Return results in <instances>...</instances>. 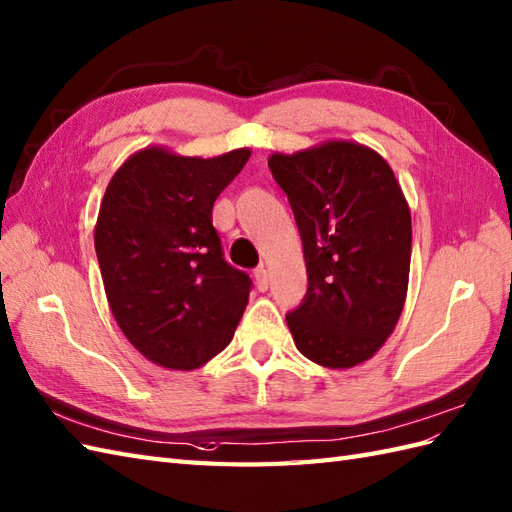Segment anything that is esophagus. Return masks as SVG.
Masks as SVG:
<instances>
[{
	"label": "esophagus",
	"instance_id": "obj_1",
	"mask_svg": "<svg viewBox=\"0 0 512 512\" xmlns=\"http://www.w3.org/2000/svg\"><path fill=\"white\" fill-rule=\"evenodd\" d=\"M255 283H257V290L259 292H266L268 290V270L264 266H259L255 272Z\"/></svg>",
	"mask_w": 512,
	"mask_h": 512
}]
</instances>
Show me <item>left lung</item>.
Listing matches in <instances>:
<instances>
[{
    "mask_svg": "<svg viewBox=\"0 0 512 512\" xmlns=\"http://www.w3.org/2000/svg\"><path fill=\"white\" fill-rule=\"evenodd\" d=\"M268 168L301 233L307 292L285 314L296 349L327 368L373 358L408 294L412 220L390 165L355 141L275 152Z\"/></svg>",
    "mask_w": 512,
    "mask_h": 512,
    "instance_id": "1",
    "label": "left lung"
}]
</instances>
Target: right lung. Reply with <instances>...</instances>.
Segmentation results:
<instances>
[{
    "instance_id": "obj_1",
    "label": "right lung",
    "mask_w": 512,
    "mask_h": 512,
    "mask_svg": "<svg viewBox=\"0 0 512 512\" xmlns=\"http://www.w3.org/2000/svg\"><path fill=\"white\" fill-rule=\"evenodd\" d=\"M248 157L146 148L106 187L95 224L106 299L130 344L163 368L207 364L246 310L251 277L224 261L211 211Z\"/></svg>"
}]
</instances>
